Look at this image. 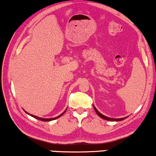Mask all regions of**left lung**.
I'll list each match as a JSON object with an SVG mask.
<instances>
[{"label": "left lung", "mask_w": 156, "mask_h": 156, "mask_svg": "<svg viewBox=\"0 0 156 156\" xmlns=\"http://www.w3.org/2000/svg\"><path fill=\"white\" fill-rule=\"evenodd\" d=\"M94 106V108L95 112H96V113H97V114L98 116H100V117H101V118H102V119H105V120L112 121H122V120H123V119H125L126 118V117H124V118H121V119H112V118H109V117H107V116H104V115H103V114H101V113H100V112H99V111H98V110L97 109V108H95L94 106Z\"/></svg>", "instance_id": "obj_1"}]
</instances>
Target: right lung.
I'll use <instances>...</instances> for the list:
<instances>
[{
  "instance_id": "add662e5",
  "label": "right lung",
  "mask_w": 156,
  "mask_h": 156,
  "mask_svg": "<svg viewBox=\"0 0 156 156\" xmlns=\"http://www.w3.org/2000/svg\"><path fill=\"white\" fill-rule=\"evenodd\" d=\"M66 111H67V109H66L65 112H64L62 114H61L60 115H59V116H57V117H55V118H52V119H43V118H40V117H37V116H33V114H29V113H27V114H29V115H30L31 116H33V117H34V118H35V119H38V120H40V121H52V120H55V119H58V118H59V117L60 116H62V115L65 114V112Z\"/></svg>"
}]
</instances>
